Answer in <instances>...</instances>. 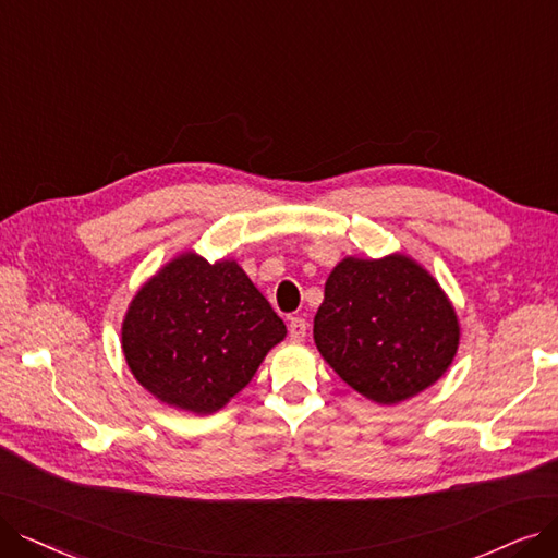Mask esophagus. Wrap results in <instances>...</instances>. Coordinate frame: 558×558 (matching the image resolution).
I'll return each instance as SVG.
<instances>
[{"mask_svg": "<svg viewBox=\"0 0 558 558\" xmlns=\"http://www.w3.org/2000/svg\"><path fill=\"white\" fill-rule=\"evenodd\" d=\"M306 329H308L306 320L295 316V318H291V323H288V337H291V341L300 343V341L306 339Z\"/></svg>", "mask_w": 558, "mask_h": 558, "instance_id": "esophagus-1", "label": "esophagus"}]
</instances>
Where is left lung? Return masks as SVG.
I'll list each match as a JSON object with an SVG mask.
<instances>
[{"mask_svg": "<svg viewBox=\"0 0 558 558\" xmlns=\"http://www.w3.org/2000/svg\"><path fill=\"white\" fill-rule=\"evenodd\" d=\"M314 341L354 391L396 405L447 373L460 325L449 298L416 260L348 256L327 277Z\"/></svg>", "mask_w": 558, "mask_h": 558, "instance_id": "1", "label": "left lung"}]
</instances>
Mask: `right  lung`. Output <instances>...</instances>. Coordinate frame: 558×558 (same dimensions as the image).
Masks as SVG:
<instances>
[{
    "label": "right lung",
    "mask_w": 558,
    "mask_h": 558,
    "mask_svg": "<svg viewBox=\"0 0 558 558\" xmlns=\"http://www.w3.org/2000/svg\"><path fill=\"white\" fill-rule=\"evenodd\" d=\"M283 337V320L235 260L208 263L185 252L132 298L121 348L155 398L213 414L252 383Z\"/></svg>",
    "instance_id": "add662e5"
}]
</instances>
